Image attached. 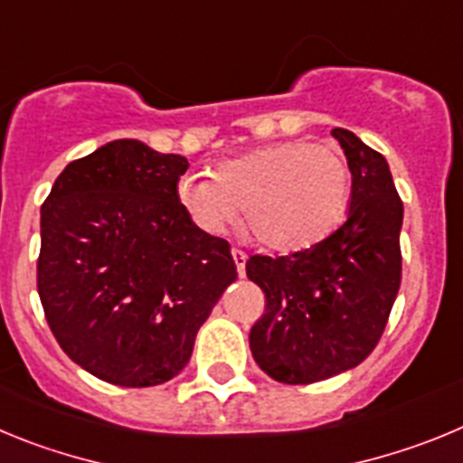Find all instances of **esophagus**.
<instances>
[{
  "mask_svg": "<svg viewBox=\"0 0 463 463\" xmlns=\"http://www.w3.org/2000/svg\"><path fill=\"white\" fill-rule=\"evenodd\" d=\"M232 260H235V268L240 277L247 274V253L241 251V249H232Z\"/></svg>",
  "mask_w": 463,
  "mask_h": 463,
  "instance_id": "1",
  "label": "esophagus"
}]
</instances>
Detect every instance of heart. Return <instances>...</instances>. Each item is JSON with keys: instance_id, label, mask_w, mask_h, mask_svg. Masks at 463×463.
Masks as SVG:
<instances>
[{"instance_id": "heart-1", "label": "heart", "mask_w": 463, "mask_h": 463, "mask_svg": "<svg viewBox=\"0 0 463 463\" xmlns=\"http://www.w3.org/2000/svg\"><path fill=\"white\" fill-rule=\"evenodd\" d=\"M351 198V168L332 143L281 140L216 164L212 177L184 175L177 201L210 235L244 216L247 231L274 251H302L330 235Z\"/></svg>"}]
</instances>
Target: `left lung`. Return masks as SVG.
I'll return each mask as SVG.
<instances>
[{
	"label": "left lung",
	"mask_w": 463,
	"mask_h": 463,
	"mask_svg": "<svg viewBox=\"0 0 463 463\" xmlns=\"http://www.w3.org/2000/svg\"><path fill=\"white\" fill-rule=\"evenodd\" d=\"M353 175L348 219L290 256H249L247 277L265 293L249 332L269 378L307 385L348 372L376 348L402 283L403 203L383 154L332 128Z\"/></svg>",
	"instance_id": "1"
}]
</instances>
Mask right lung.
I'll use <instances>...</instances> for the list:
<instances>
[{"mask_svg":"<svg viewBox=\"0 0 463 463\" xmlns=\"http://www.w3.org/2000/svg\"><path fill=\"white\" fill-rule=\"evenodd\" d=\"M180 154L112 140L71 161L41 205L36 286L57 344L91 376L161 385L237 279L231 244L195 226Z\"/></svg>","mask_w":463,"mask_h":463,"instance_id":"add662e5","label":"right lung"}]
</instances>
